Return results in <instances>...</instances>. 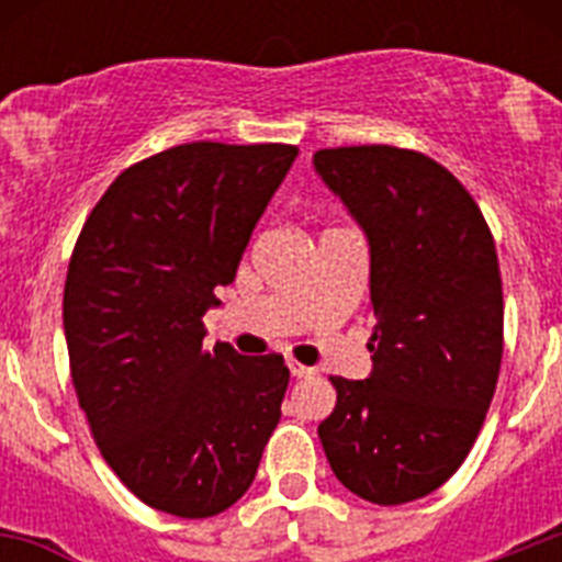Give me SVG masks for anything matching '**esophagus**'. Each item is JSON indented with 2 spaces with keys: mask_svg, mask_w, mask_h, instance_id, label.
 <instances>
[{
  "mask_svg": "<svg viewBox=\"0 0 562 562\" xmlns=\"http://www.w3.org/2000/svg\"><path fill=\"white\" fill-rule=\"evenodd\" d=\"M286 366H290V374L297 376V380H301V376L315 374V369H312V366H304V362H297V360H290Z\"/></svg>",
  "mask_w": 562,
  "mask_h": 562,
  "instance_id": "1",
  "label": "esophagus"
}]
</instances>
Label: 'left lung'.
Returning <instances> with one entry per match:
<instances>
[{
  "instance_id": "1",
  "label": "left lung",
  "mask_w": 562,
  "mask_h": 562,
  "mask_svg": "<svg viewBox=\"0 0 562 562\" xmlns=\"http://www.w3.org/2000/svg\"><path fill=\"white\" fill-rule=\"evenodd\" d=\"M315 171L371 247L369 380L329 376L317 436L346 490L394 506L439 490L467 459L498 385L504 290L484 213L428 154L321 148Z\"/></svg>"
}]
</instances>
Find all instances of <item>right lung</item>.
I'll use <instances>...</instances> for the list:
<instances>
[{
    "label": "right lung",
    "mask_w": 562,
    "mask_h": 562,
    "mask_svg": "<svg viewBox=\"0 0 562 562\" xmlns=\"http://www.w3.org/2000/svg\"><path fill=\"white\" fill-rule=\"evenodd\" d=\"M295 157L182 143L128 166L83 222L64 284L72 385L106 464L151 509L225 513L281 419L284 357L202 349V317Z\"/></svg>",
    "instance_id": "1"
}]
</instances>
